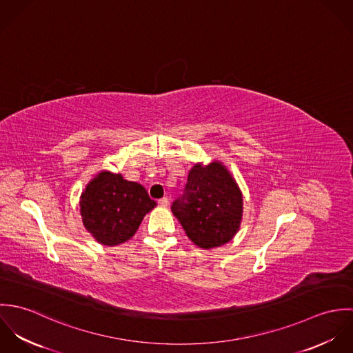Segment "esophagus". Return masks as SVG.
<instances>
[{
  "instance_id": "34e87169",
  "label": "esophagus",
  "mask_w": 353,
  "mask_h": 353,
  "mask_svg": "<svg viewBox=\"0 0 353 353\" xmlns=\"http://www.w3.org/2000/svg\"><path fill=\"white\" fill-rule=\"evenodd\" d=\"M168 202H170V200H168L167 197H163V199L157 200V203H159V206H167V205H168Z\"/></svg>"
}]
</instances>
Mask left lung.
<instances>
[{
	"instance_id": "obj_1",
	"label": "left lung",
	"mask_w": 353,
	"mask_h": 353,
	"mask_svg": "<svg viewBox=\"0 0 353 353\" xmlns=\"http://www.w3.org/2000/svg\"><path fill=\"white\" fill-rule=\"evenodd\" d=\"M189 239L201 249L220 248L239 231L242 193L220 161L197 163L188 176L183 194L171 205Z\"/></svg>"
}]
</instances>
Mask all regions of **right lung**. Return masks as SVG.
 <instances>
[{
  "label": "right lung",
  "instance_id": "1",
  "mask_svg": "<svg viewBox=\"0 0 353 353\" xmlns=\"http://www.w3.org/2000/svg\"><path fill=\"white\" fill-rule=\"evenodd\" d=\"M154 206L145 188L108 171L99 172L80 197L84 227L105 246L129 241Z\"/></svg>",
  "mask_w": 353,
  "mask_h": 353
}]
</instances>
